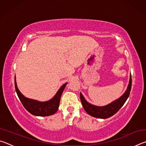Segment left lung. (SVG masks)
<instances>
[{
	"mask_svg": "<svg viewBox=\"0 0 146 146\" xmlns=\"http://www.w3.org/2000/svg\"><path fill=\"white\" fill-rule=\"evenodd\" d=\"M131 89V75H130L129 84H128L127 90H125L124 93L118 99L113 101L109 104L104 106H97L91 104L85 99L81 93H80V100L84 109L88 115L95 118L106 119V118H110L114 115L122 107L125 101L129 97Z\"/></svg>",
	"mask_w": 146,
	"mask_h": 146,
	"instance_id": "1",
	"label": "left lung"
}]
</instances>
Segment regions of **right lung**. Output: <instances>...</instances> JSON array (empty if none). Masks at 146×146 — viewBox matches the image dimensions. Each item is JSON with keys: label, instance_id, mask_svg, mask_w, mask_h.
<instances>
[{"label": "right lung", "instance_id": "right-lung-1", "mask_svg": "<svg viewBox=\"0 0 146 146\" xmlns=\"http://www.w3.org/2000/svg\"><path fill=\"white\" fill-rule=\"evenodd\" d=\"M67 84L68 83L66 82L62 86L55 94V95L51 99L48 101L41 102V101L27 98L23 95L17 87L16 76H15V87L16 92L20 100L28 112L35 116H38V117H48V116L55 114L57 111L61 95Z\"/></svg>", "mask_w": 146, "mask_h": 146}]
</instances>
